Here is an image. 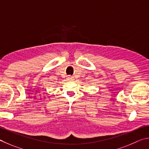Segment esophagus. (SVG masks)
<instances>
[{
  "mask_svg": "<svg viewBox=\"0 0 149 149\" xmlns=\"http://www.w3.org/2000/svg\"><path fill=\"white\" fill-rule=\"evenodd\" d=\"M72 77H67V80H72Z\"/></svg>",
  "mask_w": 149,
  "mask_h": 149,
  "instance_id": "obj_1",
  "label": "esophagus"
}]
</instances>
